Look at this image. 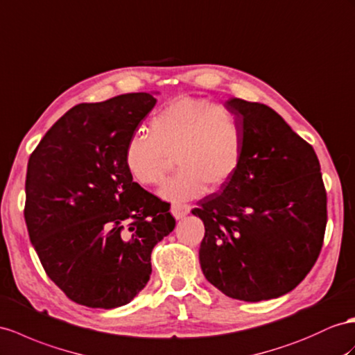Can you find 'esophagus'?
Returning <instances> with one entry per match:
<instances>
[{"label":"esophagus","instance_id":"esophagus-1","mask_svg":"<svg viewBox=\"0 0 355 355\" xmlns=\"http://www.w3.org/2000/svg\"><path fill=\"white\" fill-rule=\"evenodd\" d=\"M171 213L172 216L175 217V219H183L184 216H187L190 213V205L187 204H172L171 207Z\"/></svg>","mask_w":355,"mask_h":355}]
</instances>
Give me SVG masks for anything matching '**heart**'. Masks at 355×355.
I'll return each mask as SVG.
<instances>
[{
  "instance_id": "1",
  "label": "heart",
  "mask_w": 355,
  "mask_h": 355,
  "mask_svg": "<svg viewBox=\"0 0 355 355\" xmlns=\"http://www.w3.org/2000/svg\"><path fill=\"white\" fill-rule=\"evenodd\" d=\"M150 136L132 135L124 147L130 177L142 186L160 184L174 156L178 172L160 189L168 201H187L208 187L219 190L243 159L244 132L237 114L207 100L180 97L151 118Z\"/></svg>"
}]
</instances>
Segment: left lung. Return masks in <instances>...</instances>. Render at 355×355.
I'll return each mask as SVG.
<instances>
[{
	"label": "left lung",
	"mask_w": 355,
	"mask_h": 355,
	"mask_svg": "<svg viewBox=\"0 0 355 355\" xmlns=\"http://www.w3.org/2000/svg\"><path fill=\"white\" fill-rule=\"evenodd\" d=\"M240 118L243 159L220 192L192 213L204 222L199 264L225 295L243 302L293 291L320 257L327 193L311 144L262 103L230 98Z\"/></svg>",
	"instance_id": "8db88e82"
}]
</instances>
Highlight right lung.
<instances>
[{
	"label": "right lung",
	"mask_w": 355,
	"mask_h": 355,
	"mask_svg": "<svg viewBox=\"0 0 355 355\" xmlns=\"http://www.w3.org/2000/svg\"><path fill=\"white\" fill-rule=\"evenodd\" d=\"M157 93L80 103L33 151L25 223L49 279L94 309L130 303L147 285L151 252L175 228L169 204L135 183L124 147Z\"/></svg>",
	"instance_id": "obj_1"
}]
</instances>
